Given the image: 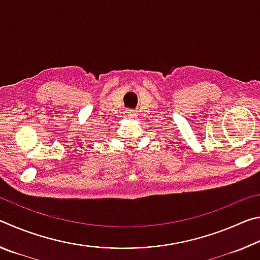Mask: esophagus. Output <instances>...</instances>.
Instances as JSON below:
<instances>
[{"instance_id":"obj_1","label":"esophagus","mask_w":260,"mask_h":260,"mask_svg":"<svg viewBox=\"0 0 260 260\" xmlns=\"http://www.w3.org/2000/svg\"><path fill=\"white\" fill-rule=\"evenodd\" d=\"M126 116H128V117H134L135 116V113H136V111H134V110H126Z\"/></svg>"}]
</instances>
